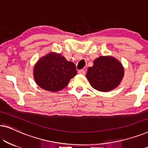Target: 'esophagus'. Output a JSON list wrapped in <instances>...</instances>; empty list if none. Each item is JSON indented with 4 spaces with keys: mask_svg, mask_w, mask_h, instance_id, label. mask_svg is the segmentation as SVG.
<instances>
[{
    "mask_svg": "<svg viewBox=\"0 0 148 148\" xmlns=\"http://www.w3.org/2000/svg\"><path fill=\"white\" fill-rule=\"evenodd\" d=\"M78 73H79V74L83 75H84L86 74V71H85L83 70V69H81V70L79 71Z\"/></svg>",
    "mask_w": 148,
    "mask_h": 148,
    "instance_id": "obj_1",
    "label": "esophagus"
}]
</instances>
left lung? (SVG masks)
<instances>
[{
	"instance_id": "obj_1",
	"label": "left lung",
	"mask_w": 148,
	"mask_h": 148,
	"mask_svg": "<svg viewBox=\"0 0 148 148\" xmlns=\"http://www.w3.org/2000/svg\"><path fill=\"white\" fill-rule=\"evenodd\" d=\"M124 74V67L119 60L111 56H101L88 69L86 77L95 90L107 92L119 86Z\"/></svg>"
}]
</instances>
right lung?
<instances>
[{
	"label": "right lung",
	"instance_id": "1",
	"mask_svg": "<svg viewBox=\"0 0 148 148\" xmlns=\"http://www.w3.org/2000/svg\"><path fill=\"white\" fill-rule=\"evenodd\" d=\"M76 74L73 62L52 52L40 58L34 67V77L38 86L52 92L65 88Z\"/></svg>",
	"mask_w": 148,
	"mask_h": 148
}]
</instances>
